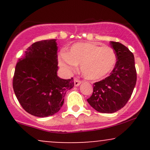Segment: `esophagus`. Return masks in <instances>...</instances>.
I'll return each instance as SVG.
<instances>
[{"label":"esophagus","instance_id":"obj_1","mask_svg":"<svg viewBox=\"0 0 150 150\" xmlns=\"http://www.w3.org/2000/svg\"><path fill=\"white\" fill-rule=\"evenodd\" d=\"M81 83H82V82H81L80 80H79L78 79H77V78L74 79V85H75V87H77V86H79Z\"/></svg>","mask_w":150,"mask_h":150}]
</instances>
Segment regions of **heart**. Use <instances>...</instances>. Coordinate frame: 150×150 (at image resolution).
<instances>
[{
  "mask_svg": "<svg viewBox=\"0 0 150 150\" xmlns=\"http://www.w3.org/2000/svg\"><path fill=\"white\" fill-rule=\"evenodd\" d=\"M116 54L109 46H100L93 42L73 44L66 53H61L59 63L68 71L80 65L81 73L87 80H97L106 77L113 69Z\"/></svg>",
  "mask_w": 150,
  "mask_h": 150,
  "instance_id": "obj_1",
  "label": "heart"
}]
</instances>
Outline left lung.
Masks as SVG:
<instances>
[{"mask_svg":"<svg viewBox=\"0 0 150 150\" xmlns=\"http://www.w3.org/2000/svg\"><path fill=\"white\" fill-rule=\"evenodd\" d=\"M117 61L109 76L93 85V93L87 100L100 113L116 112L127 104L137 81L135 58L131 51L119 42H110Z\"/></svg>","mask_w":150,"mask_h":150,"instance_id":"obj_1","label":"left lung"}]
</instances>
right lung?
Here are the masks:
<instances>
[{"label":"right lung","mask_w":150,"mask_h":150,"mask_svg":"<svg viewBox=\"0 0 150 150\" xmlns=\"http://www.w3.org/2000/svg\"><path fill=\"white\" fill-rule=\"evenodd\" d=\"M56 39L32 44L15 66L13 87L22 107L34 116L47 117L61 109L73 78H60Z\"/></svg>","instance_id":"obj_1"}]
</instances>
